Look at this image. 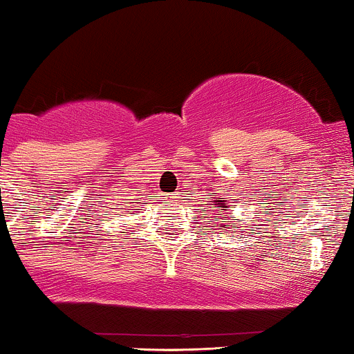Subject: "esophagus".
<instances>
[{
    "mask_svg": "<svg viewBox=\"0 0 354 354\" xmlns=\"http://www.w3.org/2000/svg\"><path fill=\"white\" fill-rule=\"evenodd\" d=\"M169 198H170V201H176V199H174V198H176V196H169Z\"/></svg>",
    "mask_w": 354,
    "mask_h": 354,
    "instance_id": "34e87169",
    "label": "esophagus"
}]
</instances>
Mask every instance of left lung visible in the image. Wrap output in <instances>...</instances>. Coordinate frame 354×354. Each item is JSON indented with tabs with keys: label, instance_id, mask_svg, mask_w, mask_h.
Wrapping results in <instances>:
<instances>
[{
	"label": "left lung",
	"instance_id": "1",
	"mask_svg": "<svg viewBox=\"0 0 354 354\" xmlns=\"http://www.w3.org/2000/svg\"><path fill=\"white\" fill-rule=\"evenodd\" d=\"M223 198H216L215 199V205L216 206H213V208H216V209H222L223 212L218 213V215H222V218L223 220H227V216H225V212H227V208H230V206H227V203H225V199H224V201L222 202L221 199Z\"/></svg>",
	"mask_w": 354,
	"mask_h": 354
}]
</instances>
